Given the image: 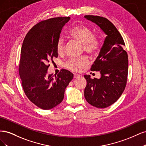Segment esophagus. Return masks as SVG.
Returning a JSON list of instances; mask_svg holds the SVG:
<instances>
[{
	"label": "esophagus",
	"instance_id": "34e87169",
	"mask_svg": "<svg viewBox=\"0 0 146 146\" xmlns=\"http://www.w3.org/2000/svg\"><path fill=\"white\" fill-rule=\"evenodd\" d=\"M80 76V75H78V74H76V73L74 74V78H77V77H79Z\"/></svg>",
	"mask_w": 146,
	"mask_h": 146
}]
</instances>
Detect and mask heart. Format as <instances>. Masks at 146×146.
<instances>
[{
	"label": "heart",
	"instance_id": "heart-1",
	"mask_svg": "<svg viewBox=\"0 0 146 146\" xmlns=\"http://www.w3.org/2000/svg\"><path fill=\"white\" fill-rule=\"evenodd\" d=\"M68 36L74 40L82 44V51L88 54L94 55L99 47V39L93 35L92 31L85 26H77L70 31ZM65 44L62 38H59L56 44V49L58 54H63ZM89 60L86 56L79 58H70L64 63L65 68L73 71H78L81 68L88 65Z\"/></svg>",
	"mask_w": 146,
	"mask_h": 146
}]
</instances>
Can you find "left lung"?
<instances>
[{"mask_svg": "<svg viewBox=\"0 0 146 146\" xmlns=\"http://www.w3.org/2000/svg\"><path fill=\"white\" fill-rule=\"evenodd\" d=\"M87 20L98 25L107 35L99 55L92 65L91 71H99L100 78L92 79L85 75L86 86L84 91L88 103L105 108L114 104L125 90L128 76V55L123 47L124 41L120 33L105 17L86 15Z\"/></svg>", "mask_w": 146, "mask_h": 146, "instance_id": "8db88e82", "label": "left lung"}]
</instances>
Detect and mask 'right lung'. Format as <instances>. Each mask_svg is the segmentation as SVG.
Wrapping results in <instances>:
<instances>
[{"label": "right lung", "instance_id": "obj_1", "mask_svg": "<svg viewBox=\"0 0 146 146\" xmlns=\"http://www.w3.org/2000/svg\"><path fill=\"white\" fill-rule=\"evenodd\" d=\"M69 17L42 21L30 30L21 48L19 72L28 99L38 107L50 110L63 101L74 75L61 69L57 76L47 74L48 63L58 57L56 44Z\"/></svg>", "mask_w": 146, "mask_h": 146}]
</instances>
